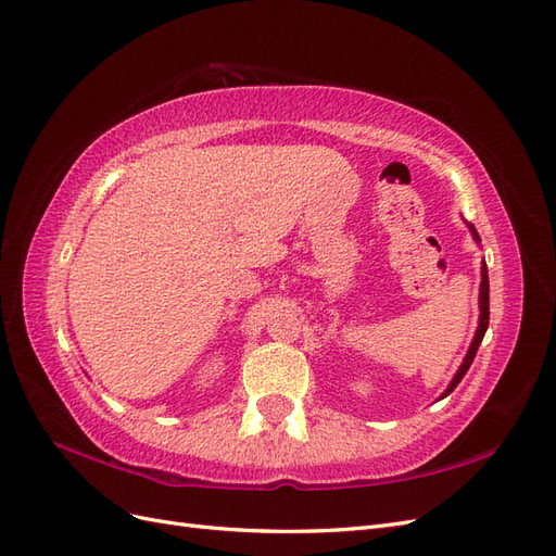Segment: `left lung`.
Wrapping results in <instances>:
<instances>
[{"mask_svg": "<svg viewBox=\"0 0 556 556\" xmlns=\"http://www.w3.org/2000/svg\"><path fill=\"white\" fill-rule=\"evenodd\" d=\"M470 232L475 235V240H480V235H478V230H475V226H470ZM480 326H478V332H475V338H472V344H470V349H468V354H466V361L462 363V368H458V372L454 375V379H452V384H450V389L442 393V399H445V395H450L454 389H456V384L462 382L464 379V375L468 372V368H470V363H472V358H475V354H478V349H480V342H482V338H484V332H486V328H489V275H486V265H482V283H480Z\"/></svg>", "mask_w": 556, "mask_h": 556, "instance_id": "1", "label": "left lung"}]
</instances>
